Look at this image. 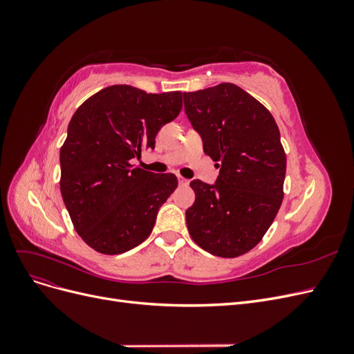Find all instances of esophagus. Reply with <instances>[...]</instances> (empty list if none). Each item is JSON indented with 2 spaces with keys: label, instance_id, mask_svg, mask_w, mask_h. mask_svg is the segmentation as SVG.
I'll return each instance as SVG.
<instances>
[{
  "label": "esophagus",
  "instance_id": "34e87169",
  "mask_svg": "<svg viewBox=\"0 0 354 354\" xmlns=\"http://www.w3.org/2000/svg\"><path fill=\"white\" fill-rule=\"evenodd\" d=\"M177 180H178V185H181V186H187L189 185V180L185 178L183 176H177Z\"/></svg>",
  "mask_w": 354,
  "mask_h": 354
}]
</instances>
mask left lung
<instances>
[{"mask_svg":"<svg viewBox=\"0 0 354 354\" xmlns=\"http://www.w3.org/2000/svg\"><path fill=\"white\" fill-rule=\"evenodd\" d=\"M183 97L203 152L220 162L214 186L190 181L189 234L209 254L234 259L263 239L281 208L286 155L279 128L259 100L230 82Z\"/></svg>","mask_w":354,"mask_h":354,"instance_id":"left-lung-1","label":"left lung"}]
</instances>
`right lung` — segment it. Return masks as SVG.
Listing matches in <instances>:
<instances>
[{
  "mask_svg": "<svg viewBox=\"0 0 354 354\" xmlns=\"http://www.w3.org/2000/svg\"><path fill=\"white\" fill-rule=\"evenodd\" d=\"M181 91L146 93L112 85L73 113L60 147V192L75 230L94 251L122 254L151 234L160 205L177 187L130 160L155 149L160 127L178 116Z\"/></svg>",
  "mask_w": 354,
  "mask_h": 354,
  "instance_id": "1",
  "label": "right lung"
}]
</instances>
